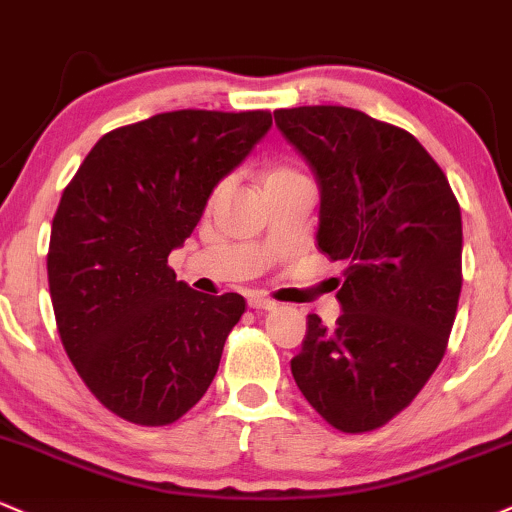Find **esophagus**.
<instances>
[{
    "mask_svg": "<svg viewBox=\"0 0 512 512\" xmlns=\"http://www.w3.org/2000/svg\"><path fill=\"white\" fill-rule=\"evenodd\" d=\"M249 306L256 311H270V309H275L278 304H275L273 299H266V297H251Z\"/></svg>",
    "mask_w": 512,
    "mask_h": 512,
    "instance_id": "1",
    "label": "esophagus"
}]
</instances>
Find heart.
I'll return each mask as SVG.
<instances>
[{
  "mask_svg": "<svg viewBox=\"0 0 512 512\" xmlns=\"http://www.w3.org/2000/svg\"><path fill=\"white\" fill-rule=\"evenodd\" d=\"M285 177H297V172H292L290 167H273V170L268 172L266 182H273V179H285Z\"/></svg>",
  "mask_w": 512,
  "mask_h": 512,
  "instance_id": "1",
  "label": "heart"
}]
</instances>
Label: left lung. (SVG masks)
<instances>
[{"mask_svg":"<svg viewBox=\"0 0 512 512\" xmlns=\"http://www.w3.org/2000/svg\"><path fill=\"white\" fill-rule=\"evenodd\" d=\"M316 174V242L345 261L335 326L306 318L292 376L335 429L388 424L448 347L462 290V218L446 174L400 126L340 105L275 110Z\"/></svg>","mask_w":512,"mask_h":512,"instance_id":"left-lung-1","label":"left lung"}]
</instances>
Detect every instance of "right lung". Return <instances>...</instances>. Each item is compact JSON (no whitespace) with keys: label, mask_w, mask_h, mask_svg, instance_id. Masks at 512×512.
I'll return each instance as SVG.
<instances>
[{"label":"right lung","mask_w":512,"mask_h":512,"mask_svg":"<svg viewBox=\"0 0 512 512\" xmlns=\"http://www.w3.org/2000/svg\"><path fill=\"white\" fill-rule=\"evenodd\" d=\"M270 126L268 110L155 114L102 136L64 189L47 251L59 338L126 422H177L218 374L244 297L191 290L167 256Z\"/></svg>","instance_id":"obj_1"}]
</instances>
